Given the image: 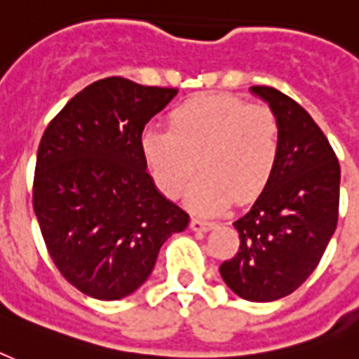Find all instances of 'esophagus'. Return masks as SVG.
<instances>
[{"instance_id":"1","label":"esophagus","mask_w":359,"mask_h":359,"mask_svg":"<svg viewBox=\"0 0 359 359\" xmlns=\"http://www.w3.org/2000/svg\"><path fill=\"white\" fill-rule=\"evenodd\" d=\"M190 228H192L194 232H209L211 228H215V222H209V220L203 219H192L190 220Z\"/></svg>"}]
</instances>
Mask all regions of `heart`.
Instances as JSON below:
<instances>
[{"mask_svg": "<svg viewBox=\"0 0 359 359\" xmlns=\"http://www.w3.org/2000/svg\"><path fill=\"white\" fill-rule=\"evenodd\" d=\"M169 131L148 127L140 152L156 187L179 198L200 167L188 203L200 213H219L236 198L249 203L268 187L280 158V126L264 104L230 95L188 100L169 114Z\"/></svg>", "mask_w": 359, "mask_h": 359, "instance_id": "1", "label": "heart"}]
</instances>
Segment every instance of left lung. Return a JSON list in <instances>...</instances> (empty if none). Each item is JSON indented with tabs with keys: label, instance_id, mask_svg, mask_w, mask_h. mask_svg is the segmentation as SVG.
<instances>
[{
	"label": "left lung",
	"instance_id": "left-lung-1",
	"mask_svg": "<svg viewBox=\"0 0 359 359\" xmlns=\"http://www.w3.org/2000/svg\"><path fill=\"white\" fill-rule=\"evenodd\" d=\"M251 91L276 114L280 158L268 187L233 222L240 249L219 272L241 299L270 302L301 287L323 257L339 220L341 165L301 104L274 87Z\"/></svg>",
	"mask_w": 359,
	"mask_h": 359
}]
</instances>
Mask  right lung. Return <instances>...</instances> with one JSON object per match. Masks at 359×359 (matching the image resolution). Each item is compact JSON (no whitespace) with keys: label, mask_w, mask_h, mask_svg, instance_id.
Wrapping results in <instances>:
<instances>
[{"label":"right lung","mask_w":359,"mask_h":359,"mask_svg":"<svg viewBox=\"0 0 359 359\" xmlns=\"http://www.w3.org/2000/svg\"><path fill=\"white\" fill-rule=\"evenodd\" d=\"M177 93L98 79L68 100L41 137L34 213L55 266L93 299L137 291L159 247L190 222L158 192L140 152L144 126Z\"/></svg>","instance_id":"right-lung-1"}]
</instances>
